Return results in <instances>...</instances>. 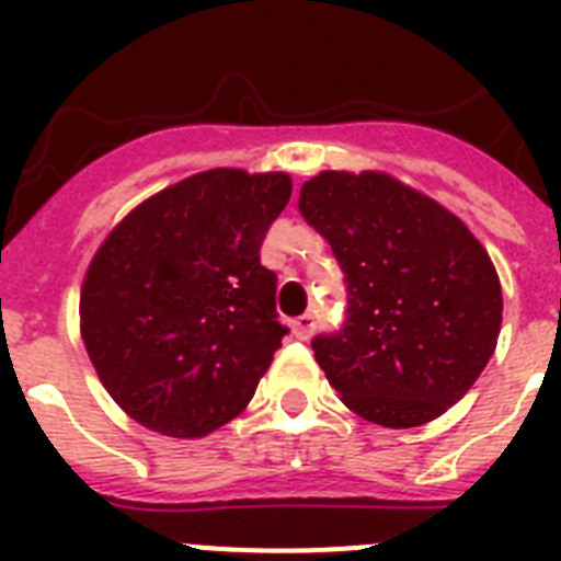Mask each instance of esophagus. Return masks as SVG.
Segmentation results:
<instances>
[{
	"label": "esophagus",
	"instance_id": "34e87169",
	"mask_svg": "<svg viewBox=\"0 0 561 561\" xmlns=\"http://www.w3.org/2000/svg\"><path fill=\"white\" fill-rule=\"evenodd\" d=\"M291 334H295L297 340H311V334H314V317L304 314L297 317V320H291Z\"/></svg>",
	"mask_w": 561,
	"mask_h": 561
}]
</instances>
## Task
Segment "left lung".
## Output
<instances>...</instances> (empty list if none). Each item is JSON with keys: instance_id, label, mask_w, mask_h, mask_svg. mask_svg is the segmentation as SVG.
Returning a JSON list of instances; mask_svg holds the SVG:
<instances>
[{"instance_id": "8db88e82", "label": "left lung", "mask_w": 561, "mask_h": 561, "mask_svg": "<svg viewBox=\"0 0 561 561\" xmlns=\"http://www.w3.org/2000/svg\"><path fill=\"white\" fill-rule=\"evenodd\" d=\"M300 213L348 284L345 329L311 342L342 404L390 430L447 413L497 348L503 289L485 247L385 171H320Z\"/></svg>"}]
</instances>
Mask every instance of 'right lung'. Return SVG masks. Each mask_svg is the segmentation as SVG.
<instances>
[{
	"label": "right lung",
	"instance_id": "obj_1",
	"mask_svg": "<svg viewBox=\"0 0 561 561\" xmlns=\"http://www.w3.org/2000/svg\"><path fill=\"white\" fill-rule=\"evenodd\" d=\"M289 196L284 171L210 168L103 238L81 284V340L137 424L205 438L250 404L286 334L261 244Z\"/></svg>",
	"mask_w": 561,
	"mask_h": 561
}]
</instances>
